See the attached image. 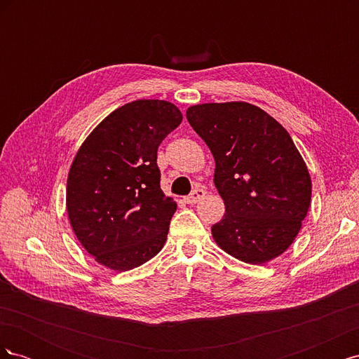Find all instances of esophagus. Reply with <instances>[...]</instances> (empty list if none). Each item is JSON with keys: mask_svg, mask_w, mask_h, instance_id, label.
<instances>
[{"mask_svg": "<svg viewBox=\"0 0 359 359\" xmlns=\"http://www.w3.org/2000/svg\"><path fill=\"white\" fill-rule=\"evenodd\" d=\"M205 194H206L205 189H194L184 201H186V202L190 203V205H194L196 202H199V201L205 196Z\"/></svg>", "mask_w": 359, "mask_h": 359, "instance_id": "esophagus-1", "label": "esophagus"}]
</instances>
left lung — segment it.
<instances>
[{
    "instance_id": "8db88e82",
    "label": "left lung",
    "mask_w": 359,
    "mask_h": 359,
    "mask_svg": "<svg viewBox=\"0 0 359 359\" xmlns=\"http://www.w3.org/2000/svg\"><path fill=\"white\" fill-rule=\"evenodd\" d=\"M187 119L215 160L224 201L214 241L245 264L276 259L295 240L311 201V180L286 128L245 102L203 103Z\"/></svg>"
}]
</instances>
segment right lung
Segmentation results:
<instances>
[{
  "label": "right lung",
  "mask_w": 359,
  "mask_h": 359,
  "mask_svg": "<svg viewBox=\"0 0 359 359\" xmlns=\"http://www.w3.org/2000/svg\"><path fill=\"white\" fill-rule=\"evenodd\" d=\"M181 121L169 102L127 103L76 154L67 178L69 220L82 247L106 268L133 269L165 245L177 203L160 189L157 149Z\"/></svg>",
  "instance_id": "1"
}]
</instances>
